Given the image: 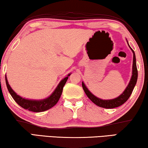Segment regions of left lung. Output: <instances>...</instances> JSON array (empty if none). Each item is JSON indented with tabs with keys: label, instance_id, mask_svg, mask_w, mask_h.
<instances>
[{
	"label": "left lung",
	"instance_id": "1",
	"mask_svg": "<svg viewBox=\"0 0 148 148\" xmlns=\"http://www.w3.org/2000/svg\"><path fill=\"white\" fill-rule=\"evenodd\" d=\"M128 45H129L130 48L131 49V50L133 52V55H134V57H133L132 75L131 79H130V81L129 84H128L127 87H126L125 89L124 90V91L122 93V94H121L119 97H117L113 99H108V100H103L101 99H99V98H98L96 97V96L94 95L93 93H91L89 90L87 88V87L85 86L84 83L82 82V87H83V90H84L85 94H86L87 97H89V99L91 100L92 102L94 103L95 105H97V106L101 107V108H106V109L117 108V107L120 106L122 104H123L126 101L129 99L130 95H131L135 85H136L137 83V80H138V69H137V66H136V55H135L134 50L130 47L129 43H128Z\"/></svg>",
	"mask_w": 148,
	"mask_h": 148
}]
</instances>
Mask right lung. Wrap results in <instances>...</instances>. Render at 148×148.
Returning a JSON list of instances; mask_svg holds the SVG:
<instances>
[{
    "label": "right lung",
    "mask_w": 148,
    "mask_h": 148,
    "mask_svg": "<svg viewBox=\"0 0 148 148\" xmlns=\"http://www.w3.org/2000/svg\"><path fill=\"white\" fill-rule=\"evenodd\" d=\"M70 75L71 73L68 74V75L66 77L62 79L61 82L59 83L58 86L56 87L55 91L53 92V93L49 97L41 100H32L23 98L20 95H17L15 92L12 89L10 85L8 84L6 75L5 80L6 87H7L8 91H9L10 94L11 95L12 97L17 103V104H18L23 108L30 111H33V112H42V111L49 110V109L53 108L55 105L57 104L59 98L61 97L64 85H65L68 77H69V76H70Z\"/></svg>",
    "instance_id": "obj_1"
}]
</instances>
